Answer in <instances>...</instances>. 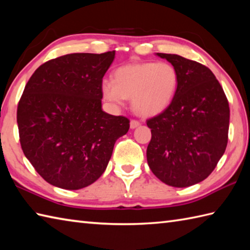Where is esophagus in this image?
Wrapping results in <instances>:
<instances>
[{"mask_svg": "<svg viewBox=\"0 0 250 250\" xmlns=\"http://www.w3.org/2000/svg\"><path fill=\"white\" fill-rule=\"evenodd\" d=\"M141 125V122L139 121V120H135V119H132L131 121H130V126H131V129H135V128H138V126Z\"/></svg>", "mask_w": 250, "mask_h": 250, "instance_id": "esophagus-1", "label": "esophagus"}]
</instances>
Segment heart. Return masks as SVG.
Wrapping results in <instances>:
<instances>
[{
    "instance_id": "1",
    "label": "heart",
    "mask_w": 250,
    "mask_h": 250,
    "mask_svg": "<svg viewBox=\"0 0 250 250\" xmlns=\"http://www.w3.org/2000/svg\"><path fill=\"white\" fill-rule=\"evenodd\" d=\"M179 82L177 68L168 62H131L117 68L112 80H103L102 93L116 105L131 97L138 114L156 116L172 103Z\"/></svg>"
}]
</instances>
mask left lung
<instances>
[{
  "label": "left lung",
  "mask_w": 250,
  "mask_h": 250,
  "mask_svg": "<svg viewBox=\"0 0 250 250\" xmlns=\"http://www.w3.org/2000/svg\"><path fill=\"white\" fill-rule=\"evenodd\" d=\"M157 55L177 68L180 82L168 108L146 121L147 163L164 183L187 188L206 179L226 151L229 102L208 67L175 54Z\"/></svg>",
  "instance_id": "1"
}]
</instances>
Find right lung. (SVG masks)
I'll list each match as a JSON object with an SVG mask.
<instances>
[{
  "mask_svg": "<svg viewBox=\"0 0 250 250\" xmlns=\"http://www.w3.org/2000/svg\"><path fill=\"white\" fill-rule=\"evenodd\" d=\"M114 58L115 51L67 54L42 63L24 86L17 107L21 149L54 187L95 182L129 131L126 117L102 110L103 77Z\"/></svg>",
  "mask_w": 250,
  "mask_h": 250,
  "instance_id": "add662e5",
  "label": "right lung"
}]
</instances>
